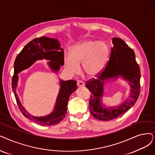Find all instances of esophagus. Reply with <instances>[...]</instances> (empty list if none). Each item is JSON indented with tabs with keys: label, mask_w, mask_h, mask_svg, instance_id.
<instances>
[{
	"label": "esophagus",
	"mask_w": 155,
	"mask_h": 155,
	"mask_svg": "<svg viewBox=\"0 0 155 155\" xmlns=\"http://www.w3.org/2000/svg\"><path fill=\"white\" fill-rule=\"evenodd\" d=\"M77 85L78 87H82L84 85V83L83 81H81V80H78L77 81Z\"/></svg>",
	"instance_id": "34e87169"
}]
</instances>
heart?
I'll use <instances>...</instances> for the list:
<instances>
[{
    "label": "heart",
    "instance_id": "1",
    "mask_svg": "<svg viewBox=\"0 0 155 155\" xmlns=\"http://www.w3.org/2000/svg\"><path fill=\"white\" fill-rule=\"evenodd\" d=\"M109 56L106 44L98 41L87 40L79 42L64 56L66 69L72 74L79 71L82 64V72L86 76L94 78L100 74L106 65Z\"/></svg>",
    "mask_w": 155,
    "mask_h": 155
}]
</instances>
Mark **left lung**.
I'll return each instance as SVG.
<instances>
[{"mask_svg": "<svg viewBox=\"0 0 155 155\" xmlns=\"http://www.w3.org/2000/svg\"><path fill=\"white\" fill-rule=\"evenodd\" d=\"M113 47L111 48L109 59L102 71L86 82L91 95L89 101L90 113L96 119L109 121L118 117L126 113L137 102L140 91V70L135 60L133 49L120 38L112 39ZM121 75L131 83V99L117 108H103L100 102L103 93L104 80Z\"/></svg>", "mask_w": 155, "mask_h": 155, "instance_id": "8db88e82", "label": "left lung"}]
</instances>
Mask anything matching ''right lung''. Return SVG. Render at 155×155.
<instances>
[{
  "instance_id": "1",
  "label": "right lung",
  "mask_w": 155,
  "mask_h": 155,
  "mask_svg": "<svg viewBox=\"0 0 155 155\" xmlns=\"http://www.w3.org/2000/svg\"><path fill=\"white\" fill-rule=\"evenodd\" d=\"M43 58L51 61H49V65L51 69L55 72H57L60 69V65L64 64V51L60 48V44L57 40L48 38L47 37H41L30 41L23 48L20 53L17 55L14 63L15 71L14 75L12 78V89L15 94L18 108L24 116L38 125L51 126L58 124L65 117L69 98L72 93L77 89L76 81L69 80L67 81H60L61 88L55 105L54 110L51 114L45 117H34L27 113L21 106L19 98L16 93L18 81L17 74L27 69L37 60Z\"/></svg>"
}]
</instances>
